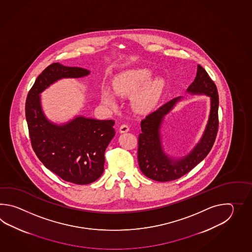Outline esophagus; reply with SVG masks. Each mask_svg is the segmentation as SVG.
Here are the masks:
<instances>
[{
  "label": "esophagus",
  "mask_w": 252,
  "mask_h": 252,
  "mask_svg": "<svg viewBox=\"0 0 252 252\" xmlns=\"http://www.w3.org/2000/svg\"><path fill=\"white\" fill-rule=\"evenodd\" d=\"M128 125L127 124H123V125H121V127H120V132L121 133H125V132H128Z\"/></svg>",
  "instance_id": "esophagus-1"
}]
</instances>
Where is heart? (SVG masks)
Masks as SVG:
<instances>
[{"instance_id":"heart-1","label":"heart","mask_w":252,"mask_h":252,"mask_svg":"<svg viewBox=\"0 0 252 252\" xmlns=\"http://www.w3.org/2000/svg\"><path fill=\"white\" fill-rule=\"evenodd\" d=\"M152 71L148 68L128 70L113 81L114 92L110 87H102V102L107 106H115L117 94L133 96L134 108L139 113H148L158 104L165 88V82L159 77L151 78Z\"/></svg>"}]
</instances>
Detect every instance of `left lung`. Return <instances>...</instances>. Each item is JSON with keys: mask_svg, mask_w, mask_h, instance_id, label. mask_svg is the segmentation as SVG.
Masks as SVG:
<instances>
[{"mask_svg": "<svg viewBox=\"0 0 252 252\" xmlns=\"http://www.w3.org/2000/svg\"><path fill=\"white\" fill-rule=\"evenodd\" d=\"M188 93L211 97L209 119L203 137L188 155L177 159L168 157L163 150L161 141L160 128L164 118L181 100V97L172 99L140 123L138 162L140 170L152 180L167 182L180 178L203 160L214 146L219 126V95L214 81L200 64L197 65L196 76L188 87Z\"/></svg>", "mask_w": 252, "mask_h": 252, "instance_id": "obj_1", "label": "left lung"}]
</instances>
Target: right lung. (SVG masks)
<instances>
[{
  "label": "right lung",
  "mask_w": 252,
  "mask_h": 252,
  "mask_svg": "<svg viewBox=\"0 0 252 252\" xmlns=\"http://www.w3.org/2000/svg\"><path fill=\"white\" fill-rule=\"evenodd\" d=\"M90 74L81 67L49 64L28 94L25 113L33 150L43 165L66 182L87 185L103 173L104 152L115 135L114 121L76 116L66 124L49 122L43 113L40 94L62 78Z\"/></svg>",
  "instance_id": "add662e5"
}]
</instances>
